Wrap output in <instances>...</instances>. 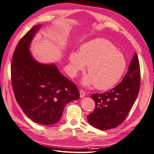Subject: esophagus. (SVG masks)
<instances>
[{
  "label": "esophagus",
  "instance_id": "1",
  "mask_svg": "<svg viewBox=\"0 0 154 154\" xmlns=\"http://www.w3.org/2000/svg\"><path fill=\"white\" fill-rule=\"evenodd\" d=\"M85 93L84 90H82V89L80 90V96L81 98H83V97H85Z\"/></svg>",
  "mask_w": 154,
  "mask_h": 154
}]
</instances>
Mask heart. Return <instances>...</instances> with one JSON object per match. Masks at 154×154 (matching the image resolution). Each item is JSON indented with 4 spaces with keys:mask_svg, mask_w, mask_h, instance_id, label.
Returning a JSON list of instances; mask_svg holds the SVG:
<instances>
[{
    "mask_svg": "<svg viewBox=\"0 0 154 154\" xmlns=\"http://www.w3.org/2000/svg\"><path fill=\"white\" fill-rule=\"evenodd\" d=\"M69 61V72L72 76L88 65L89 74L82 79V84L85 86L94 84L99 90H106L117 84L127 66L124 55L116 50L110 41L103 38L85 42L79 52H70Z\"/></svg>",
    "mask_w": 154,
    "mask_h": 154,
    "instance_id": "heart-1",
    "label": "heart"
}]
</instances>
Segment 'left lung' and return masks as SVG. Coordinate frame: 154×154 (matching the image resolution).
<instances>
[{"instance_id": "8db88e82", "label": "left lung", "mask_w": 154, "mask_h": 154, "mask_svg": "<svg viewBox=\"0 0 154 154\" xmlns=\"http://www.w3.org/2000/svg\"><path fill=\"white\" fill-rule=\"evenodd\" d=\"M139 61L135 53L120 84L110 91L91 95L95 108L88 116L90 125L101 131L114 129L125 120L139 93Z\"/></svg>"}]
</instances>
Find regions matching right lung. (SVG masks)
Listing matches in <instances>:
<instances>
[{
	"label": "right lung",
	"mask_w": 154,
	"mask_h": 154,
	"mask_svg": "<svg viewBox=\"0 0 154 154\" xmlns=\"http://www.w3.org/2000/svg\"><path fill=\"white\" fill-rule=\"evenodd\" d=\"M41 26H34L17 44L11 76L15 97L25 114L34 122L50 125L60 120L65 106L79 99L80 93L54 63H41L32 57L30 46Z\"/></svg>",
	"instance_id": "1"
}]
</instances>
